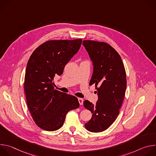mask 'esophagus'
Wrapping results in <instances>:
<instances>
[{"instance_id": "34e87169", "label": "esophagus", "mask_w": 156, "mask_h": 156, "mask_svg": "<svg viewBox=\"0 0 156 156\" xmlns=\"http://www.w3.org/2000/svg\"><path fill=\"white\" fill-rule=\"evenodd\" d=\"M78 102H79V103H80V105H83V101H84V100L83 99H81V98H78Z\"/></svg>"}]
</instances>
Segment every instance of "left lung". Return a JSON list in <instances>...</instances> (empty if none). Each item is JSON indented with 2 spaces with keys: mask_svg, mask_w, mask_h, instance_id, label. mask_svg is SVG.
<instances>
[{
  "mask_svg": "<svg viewBox=\"0 0 156 156\" xmlns=\"http://www.w3.org/2000/svg\"><path fill=\"white\" fill-rule=\"evenodd\" d=\"M83 44L93 65L90 84H95L98 96L96 104L84 101V107L93 114L84 126L98 133L107 129L119 114L126 88V72L121 57L107 43L84 40Z\"/></svg>",
  "mask_w": 156,
  "mask_h": 156,
  "instance_id": "obj_1",
  "label": "left lung"
}]
</instances>
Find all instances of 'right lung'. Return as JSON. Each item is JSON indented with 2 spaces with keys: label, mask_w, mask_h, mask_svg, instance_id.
I'll use <instances>...</instances> for the list:
<instances>
[{
  "label": "right lung",
  "mask_w": 156,
  "mask_h": 156,
  "mask_svg": "<svg viewBox=\"0 0 156 156\" xmlns=\"http://www.w3.org/2000/svg\"><path fill=\"white\" fill-rule=\"evenodd\" d=\"M82 40H51L37 48L27 63L24 90L30 112L41 129L60 128L70 110L80 106L73 96L54 89L53 80L80 48Z\"/></svg>",
  "instance_id": "add662e5"
}]
</instances>
